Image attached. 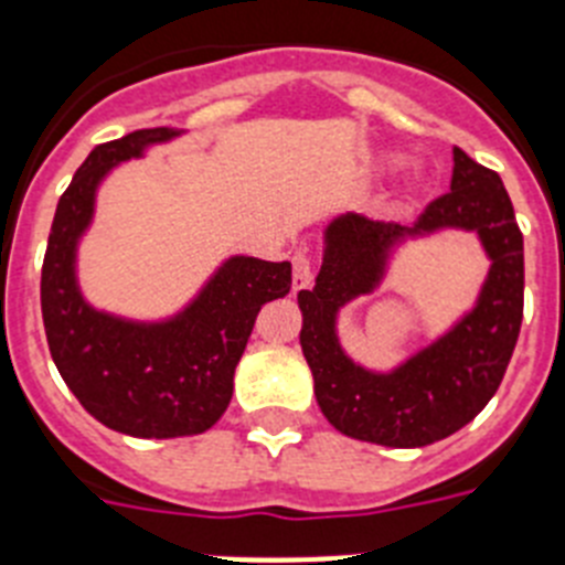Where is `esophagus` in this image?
Returning a JSON list of instances; mask_svg holds the SVG:
<instances>
[{
  "label": "esophagus",
  "mask_w": 565,
  "mask_h": 565,
  "mask_svg": "<svg viewBox=\"0 0 565 565\" xmlns=\"http://www.w3.org/2000/svg\"><path fill=\"white\" fill-rule=\"evenodd\" d=\"M294 266V291H302V288L311 286L313 279V266H311V257L308 254H294L291 259Z\"/></svg>",
  "instance_id": "esophagus-1"
}]
</instances>
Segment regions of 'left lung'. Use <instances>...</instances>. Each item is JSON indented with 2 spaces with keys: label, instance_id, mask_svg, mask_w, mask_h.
Segmentation results:
<instances>
[{
  "label": "left lung",
  "instance_id": "left-lung-1",
  "mask_svg": "<svg viewBox=\"0 0 565 565\" xmlns=\"http://www.w3.org/2000/svg\"><path fill=\"white\" fill-rule=\"evenodd\" d=\"M436 227H467L482 237L493 268L479 306L398 372H364L338 348L335 311L377 285L396 238ZM297 299L299 344L313 393L339 433L384 447H427L461 430L501 387L523 319V234L498 172L452 147L450 192L424 209L411 228L364 214L337 217L326 232L317 286Z\"/></svg>",
  "mask_w": 565,
  "mask_h": 565
}]
</instances>
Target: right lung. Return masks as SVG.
<instances>
[{
  "label": "right lung",
  "instance_id": "right-lung-1",
  "mask_svg": "<svg viewBox=\"0 0 565 565\" xmlns=\"http://www.w3.org/2000/svg\"><path fill=\"white\" fill-rule=\"evenodd\" d=\"M174 135L167 127L135 129L98 143L58 201L42 266L44 333L58 373L89 416L135 438L209 430L232 402L234 367L259 308L291 291V263L232 257L169 322H124L84 302L73 263L98 181L115 163Z\"/></svg>",
  "mask_w": 565,
  "mask_h": 565
}]
</instances>
